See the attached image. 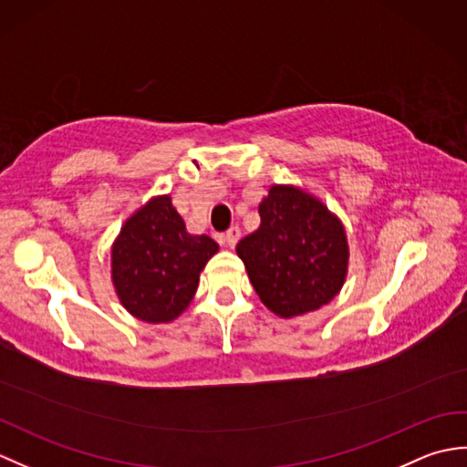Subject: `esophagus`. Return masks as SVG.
<instances>
[{
  "label": "esophagus",
  "mask_w": 467,
  "mask_h": 467,
  "mask_svg": "<svg viewBox=\"0 0 467 467\" xmlns=\"http://www.w3.org/2000/svg\"><path fill=\"white\" fill-rule=\"evenodd\" d=\"M239 239H241V228L239 226H231L224 233V244L231 246V249H234V244L239 243Z\"/></svg>",
  "instance_id": "esophagus-1"
}]
</instances>
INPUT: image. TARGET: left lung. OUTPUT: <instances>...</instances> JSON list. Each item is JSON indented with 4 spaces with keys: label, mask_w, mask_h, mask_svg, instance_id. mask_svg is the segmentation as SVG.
<instances>
[{
    "label": "left lung",
    "mask_w": 467,
    "mask_h": 467,
    "mask_svg": "<svg viewBox=\"0 0 467 467\" xmlns=\"http://www.w3.org/2000/svg\"><path fill=\"white\" fill-rule=\"evenodd\" d=\"M259 231L236 244L261 301L281 317L319 309L341 291L347 259L343 224L293 186H273L259 206Z\"/></svg>",
    "instance_id": "left-lung-1"
}]
</instances>
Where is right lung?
<instances>
[{
	"mask_svg": "<svg viewBox=\"0 0 467 467\" xmlns=\"http://www.w3.org/2000/svg\"><path fill=\"white\" fill-rule=\"evenodd\" d=\"M218 244L191 234L161 196L128 218L112 249V281L122 305L146 323H168L192 301L198 276Z\"/></svg>",
	"mask_w": 467,
	"mask_h": 467,
	"instance_id": "obj_1",
	"label": "right lung"
}]
</instances>
